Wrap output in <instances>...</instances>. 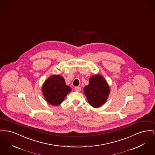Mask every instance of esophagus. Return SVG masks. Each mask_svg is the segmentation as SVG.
Instances as JSON below:
<instances>
[{"label": "esophagus", "mask_w": 155, "mask_h": 155, "mask_svg": "<svg viewBox=\"0 0 155 155\" xmlns=\"http://www.w3.org/2000/svg\"><path fill=\"white\" fill-rule=\"evenodd\" d=\"M75 91H77V92H80L81 91V87H75Z\"/></svg>", "instance_id": "1"}]
</instances>
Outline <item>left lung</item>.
<instances>
[{
  "mask_svg": "<svg viewBox=\"0 0 155 155\" xmlns=\"http://www.w3.org/2000/svg\"><path fill=\"white\" fill-rule=\"evenodd\" d=\"M89 104L94 107L102 106L108 98L110 87L103 77L99 74L90 77L89 84L84 89Z\"/></svg>",
  "mask_w": 155,
  "mask_h": 155,
  "instance_id": "1",
  "label": "left lung"
}]
</instances>
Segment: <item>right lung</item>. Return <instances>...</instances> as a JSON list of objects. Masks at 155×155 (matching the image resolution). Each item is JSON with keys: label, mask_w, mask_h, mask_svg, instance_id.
Here are the masks:
<instances>
[{"label": "right lung", "mask_w": 155, "mask_h": 155, "mask_svg": "<svg viewBox=\"0 0 155 155\" xmlns=\"http://www.w3.org/2000/svg\"><path fill=\"white\" fill-rule=\"evenodd\" d=\"M42 91L46 101L53 106L62 103L71 88L66 85L64 79L59 75L49 77L42 85Z\"/></svg>", "instance_id": "add662e5"}]
</instances>
